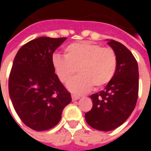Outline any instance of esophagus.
Wrapping results in <instances>:
<instances>
[{
  "label": "esophagus",
  "instance_id": "esophagus-1",
  "mask_svg": "<svg viewBox=\"0 0 151 151\" xmlns=\"http://www.w3.org/2000/svg\"><path fill=\"white\" fill-rule=\"evenodd\" d=\"M71 97H72V101H76V100L80 99V96H76V95H72Z\"/></svg>",
  "mask_w": 151,
  "mask_h": 151
}]
</instances>
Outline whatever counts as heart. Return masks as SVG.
<instances>
[{
  "label": "heart",
  "instance_id": "obj_1",
  "mask_svg": "<svg viewBox=\"0 0 151 151\" xmlns=\"http://www.w3.org/2000/svg\"><path fill=\"white\" fill-rule=\"evenodd\" d=\"M52 65L57 77L65 82L76 71L78 76L71 79L66 86L76 94L86 93L95 86L101 88L114 77L118 60L114 50L102 48L91 42H78L65 49V57L55 55Z\"/></svg>",
  "mask_w": 151,
  "mask_h": 151
}]
</instances>
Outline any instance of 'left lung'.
Returning <instances> with one entry per match:
<instances>
[{
    "mask_svg": "<svg viewBox=\"0 0 151 151\" xmlns=\"http://www.w3.org/2000/svg\"><path fill=\"white\" fill-rule=\"evenodd\" d=\"M117 55L118 65L105 89L90 96L93 106L85 114L91 127L111 131L122 125L134 111L139 92V68L135 58L124 44L107 39Z\"/></svg>",
    "mask_w": 151,
    "mask_h": 151,
    "instance_id": "obj_1",
    "label": "left lung"
}]
</instances>
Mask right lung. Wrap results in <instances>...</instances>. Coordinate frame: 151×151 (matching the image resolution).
Listing matches in <instances>:
<instances>
[{
  "instance_id": "add662e5",
  "label": "right lung",
  "mask_w": 151,
  "mask_h": 151,
  "mask_svg": "<svg viewBox=\"0 0 151 151\" xmlns=\"http://www.w3.org/2000/svg\"><path fill=\"white\" fill-rule=\"evenodd\" d=\"M65 39L35 38L18 50L13 61L8 81L10 98L21 120L33 130L55 127L71 101L70 93L52 65L54 52Z\"/></svg>"
}]
</instances>
